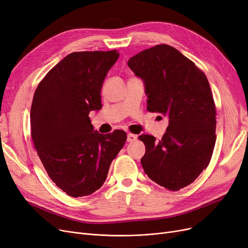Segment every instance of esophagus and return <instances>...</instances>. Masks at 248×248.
Returning a JSON list of instances; mask_svg holds the SVG:
<instances>
[{
  "instance_id": "1",
  "label": "esophagus",
  "mask_w": 248,
  "mask_h": 248,
  "mask_svg": "<svg viewBox=\"0 0 248 248\" xmlns=\"http://www.w3.org/2000/svg\"><path fill=\"white\" fill-rule=\"evenodd\" d=\"M136 139H137L136 135H133V134H127V138H126V141L129 142V143H132V142L136 141Z\"/></svg>"
}]
</instances>
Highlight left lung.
<instances>
[{
	"instance_id": "obj_1",
	"label": "left lung",
	"mask_w": 248,
	"mask_h": 248,
	"mask_svg": "<svg viewBox=\"0 0 248 248\" xmlns=\"http://www.w3.org/2000/svg\"><path fill=\"white\" fill-rule=\"evenodd\" d=\"M127 65L140 78L147 110L169 117L160 141L141 135V159L152 181L169 190L190 185L208 166L216 143V106L209 82L196 65L169 45H157L131 57Z\"/></svg>"
}]
</instances>
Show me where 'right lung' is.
Returning <instances> with one entry per match:
<instances>
[{
  "instance_id": "obj_1",
  "label": "right lung",
  "mask_w": 248,
  "mask_h": 248,
  "mask_svg": "<svg viewBox=\"0 0 248 248\" xmlns=\"http://www.w3.org/2000/svg\"><path fill=\"white\" fill-rule=\"evenodd\" d=\"M119 57L113 51L75 52L64 57L36 88L31 109V138L51 180L71 197L87 196L104 184L126 134L94 130L101 89Z\"/></svg>"
}]
</instances>
